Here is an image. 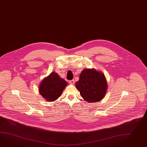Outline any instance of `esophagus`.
<instances>
[{"label":"esophagus","instance_id":"esophagus-1","mask_svg":"<svg viewBox=\"0 0 147 147\" xmlns=\"http://www.w3.org/2000/svg\"><path fill=\"white\" fill-rule=\"evenodd\" d=\"M69 83H70L71 84H73L74 83V80H72L69 81Z\"/></svg>","mask_w":147,"mask_h":147}]
</instances>
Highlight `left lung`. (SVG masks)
<instances>
[{"label": "left lung", "instance_id": "obj_1", "mask_svg": "<svg viewBox=\"0 0 147 147\" xmlns=\"http://www.w3.org/2000/svg\"><path fill=\"white\" fill-rule=\"evenodd\" d=\"M75 86L81 96L90 103L102 100L107 89V83L104 74L93 68L84 69Z\"/></svg>", "mask_w": 147, "mask_h": 147}]
</instances>
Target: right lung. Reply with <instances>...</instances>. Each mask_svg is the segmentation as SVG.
<instances>
[{
	"instance_id": "add662e5",
	"label": "right lung",
	"mask_w": 147,
	"mask_h": 147,
	"mask_svg": "<svg viewBox=\"0 0 147 147\" xmlns=\"http://www.w3.org/2000/svg\"><path fill=\"white\" fill-rule=\"evenodd\" d=\"M67 83L61 79L56 72H51L45 78L40 84V94L48 101L57 100L61 94Z\"/></svg>"
}]
</instances>
